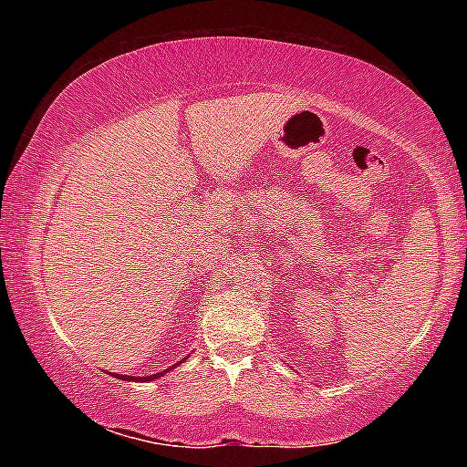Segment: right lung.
Returning a JSON list of instances; mask_svg holds the SVG:
<instances>
[{
  "mask_svg": "<svg viewBox=\"0 0 467 467\" xmlns=\"http://www.w3.org/2000/svg\"><path fill=\"white\" fill-rule=\"evenodd\" d=\"M161 375L162 373H156V375H150V377H132V375H116V377H120V379H130V381H152V379H156V377H161Z\"/></svg>",
  "mask_w": 467,
  "mask_h": 467,
  "instance_id": "add662e5",
  "label": "right lung"
}]
</instances>
